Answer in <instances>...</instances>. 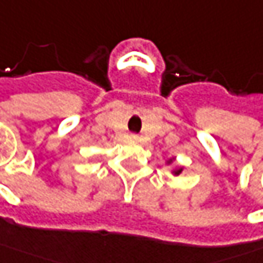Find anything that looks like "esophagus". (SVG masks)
I'll return each mask as SVG.
<instances>
[{
    "mask_svg": "<svg viewBox=\"0 0 263 263\" xmlns=\"http://www.w3.org/2000/svg\"><path fill=\"white\" fill-rule=\"evenodd\" d=\"M131 138L134 140V141H138L140 138H138V135H131Z\"/></svg>",
    "mask_w": 263,
    "mask_h": 263,
    "instance_id": "34e87169",
    "label": "esophagus"
}]
</instances>
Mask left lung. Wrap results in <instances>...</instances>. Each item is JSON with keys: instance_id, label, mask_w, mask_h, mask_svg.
Listing matches in <instances>:
<instances>
[{"instance_id": "obj_1", "label": "left lung", "mask_w": 263, "mask_h": 263, "mask_svg": "<svg viewBox=\"0 0 263 263\" xmlns=\"http://www.w3.org/2000/svg\"><path fill=\"white\" fill-rule=\"evenodd\" d=\"M167 163H172V159H169V160H167ZM181 172H182V167H181V166H179V167H177V169H174V171H172V174H174V175H179Z\"/></svg>"}]
</instances>
